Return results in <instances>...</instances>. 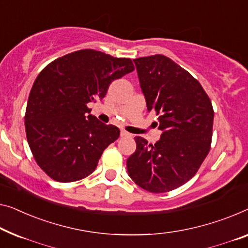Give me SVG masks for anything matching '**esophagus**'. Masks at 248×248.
Instances as JSON below:
<instances>
[{"instance_id":"obj_1","label":"esophagus","mask_w":248,"mask_h":248,"mask_svg":"<svg viewBox=\"0 0 248 248\" xmlns=\"http://www.w3.org/2000/svg\"><path fill=\"white\" fill-rule=\"evenodd\" d=\"M120 136H121V137H130L131 135L129 134V132L125 131V130H121V131H120Z\"/></svg>"}]
</instances>
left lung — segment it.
<instances>
[{
    "label": "left lung",
    "instance_id": "8db88e82",
    "mask_svg": "<svg viewBox=\"0 0 248 248\" xmlns=\"http://www.w3.org/2000/svg\"><path fill=\"white\" fill-rule=\"evenodd\" d=\"M148 111L158 116L159 141L136 137L128 175L150 193L176 189L193 178L209 153L212 101L195 78L165 55L134 59Z\"/></svg>",
    "mask_w": 248,
    "mask_h": 248
}]
</instances>
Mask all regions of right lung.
Here are the masks:
<instances>
[{
	"label": "right lung",
	"mask_w": 248,
	"mask_h": 248,
	"mask_svg": "<svg viewBox=\"0 0 248 248\" xmlns=\"http://www.w3.org/2000/svg\"><path fill=\"white\" fill-rule=\"evenodd\" d=\"M134 70L130 59L86 49L58 58L39 73L29 95L25 131L47 176L71 183L94 171L120 130L90 114L88 103L102 100L113 80Z\"/></svg>",
	"instance_id": "1"
}]
</instances>
